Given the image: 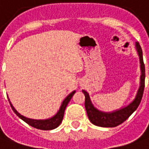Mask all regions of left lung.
<instances>
[{"label": "left lung", "mask_w": 149, "mask_h": 149, "mask_svg": "<svg viewBox=\"0 0 149 149\" xmlns=\"http://www.w3.org/2000/svg\"><path fill=\"white\" fill-rule=\"evenodd\" d=\"M136 49L139 56L140 61V68H141V76H140V87H139L135 99L132 103L127 105V107L121 109L119 110L113 112V113H103L97 110L96 108L92 105V102L89 98L88 93L84 90L83 92L85 96V109L88 113V117L90 122L92 124L102 127H114L127 119L136 110L139 106L140 101L142 100L144 90V80H145V66L143 60V52L140 45L138 42L135 44Z\"/></svg>", "instance_id": "8db88e82"}]
</instances>
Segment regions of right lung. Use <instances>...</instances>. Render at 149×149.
Listing matches in <instances>:
<instances>
[{"mask_svg":"<svg viewBox=\"0 0 149 149\" xmlns=\"http://www.w3.org/2000/svg\"><path fill=\"white\" fill-rule=\"evenodd\" d=\"M75 93V91L72 92L69 96H67V97L63 100L62 104L61 105V108L59 109V111L57 112V113L55 116H53V118H49V119L46 120H34V119H30V118H26L25 117H23L22 115H21L20 113H18V112L16 111V109H14V106L10 104V106L12 108V109L14 110V112L16 113V115L19 117L22 120H23L25 123L33 127L36 128V129H40V130H44V131H49V130H53V129H55L57 128L60 124L62 122V119H63V116H64L65 109L67 106V104L70 102V99L72 98V96H74V94Z\"/></svg>","mask_w":149,"mask_h":149,"instance_id":"add662e5","label":"right lung"}]
</instances>
